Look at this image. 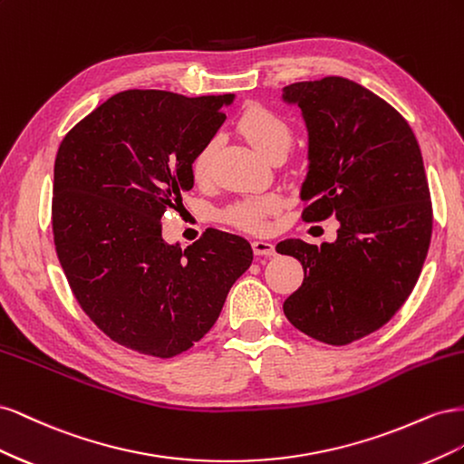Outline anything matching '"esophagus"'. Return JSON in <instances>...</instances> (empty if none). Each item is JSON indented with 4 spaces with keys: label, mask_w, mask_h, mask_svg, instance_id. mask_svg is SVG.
Here are the masks:
<instances>
[{
    "label": "esophagus",
    "mask_w": 464,
    "mask_h": 464,
    "mask_svg": "<svg viewBox=\"0 0 464 464\" xmlns=\"http://www.w3.org/2000/svg\"><path fill=\"white\" fill-rule=\"evenodd\" d=\"M251 247H254V254L256 256H275V244L269 242V240H256L254 244H251Z\"/></svg>",
    "instance_id": "34e87169"
}]
</instances>
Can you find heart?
I'll use <instances>...</instances> for the list:
<instances>
[{"label": "heart", "instance_id": "heart-1", "mask_svg": "<svg viewBox=\"0 0 464 464\" xmlns=\"http://www.w3.org/2000/svg\"><path fill=\"white\" fill-rule=\"evenodd\" d=\"M237 131L244 135L246 141L254 147L261 157L269 159L276 150H288L292 133L288 123L276 116L275 111L263 106H249L237 120ZM215 160V143H207L201 150L195 154L191 162V176L198 184H207L213 174ZM276 207L273 198H249L244 201L234 203L227 210V220L234 227L244 228L249 232L263 230L269 217Z\"/></svg>", "mask_w": 464, "mask_h": 464}]
</instances>
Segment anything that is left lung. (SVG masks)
Segmentation results:
<instances>
[{"instance_id": "8db88e82", "label": "left lung", "mask_w": 464, "mask_h": 464, "mask_svg": "<svg viewBox=\"0 0 464 464\" xmlns=\"http://www.w3.org/2000/svg\"><path fill=\"white\" fill-rule=\"evenodd\" d=\"M283 102L302 110L307 130L304 218L339 220L331 244L276 246L304 266L285 315L312 339L343 346L383 327L422 271L431 237L422 152L395 108L344 77L292 82Z\"/></svg>"}]
</instances>
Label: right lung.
<instances>
[{
	"mask_svg": "<svg viewBox=\"0 0 464 464\" xmlns=\"http://www.w3.org/2000/svg\"><path fill=\"white\" fill-rule=\"evenodd\" d=\"M234 94L123 91L69 131L53 164L52 228L79 305L111 341L172 358L210 331L254 261L242 236L208 228L181 249L166 208L193 188L191 162Z\"/></svg>",
	"mask_w": 464,
	"mask_h": 464,
	"instance_id": "obj_1",
	"label": "right lung"
}]
</instances>
